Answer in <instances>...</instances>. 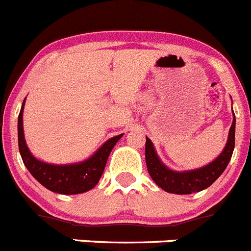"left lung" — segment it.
Returning a JSON list of instances; mask_svg holds the SVG:
<instances>
[{
	"mask_svg": "<svg viewBox=\"0 0 251 251\" xmlns=\"http://www.w3.org/2000/svg\"><path fill=\"white\" fill-rule=\"evenodd\" d=\"M234 146H235V115L233 112V124L229 130L226 147L223 152L207 166L197 170L183 171V172L170 170L160 160L154 151L153 144L149 137H146V147H145L146 166L151 178L163 191L175 194H191L208 188L219 178V176L224 172L230 161Z\"/></svg>",
	"mask_w": 251,
	"mask_h": 251,
	"instance_id": "8db88e82",
	"label": "left lung"
}]
</instances>
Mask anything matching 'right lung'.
<instances>
[{
    "instance_id": "1",
    "label": "right lung",
    "mask_w": 251,
    "mask_h": 251,
    "mask_svg": "<svg viewBox=\"0 0 251 251\" xmlns=\"http://www.w3.org/2000/svg\"><path fill=\"white\" fill-rule=\"evenodd\" d=\"M23 100L18 115V149L23 163L34 178L47 189L59 194H79L93 189L99 182L109 154L123 133L107 140L88 160L70 165H50L39 161L30 153L23 133Z\"/></svg>"
}]
</instances>
